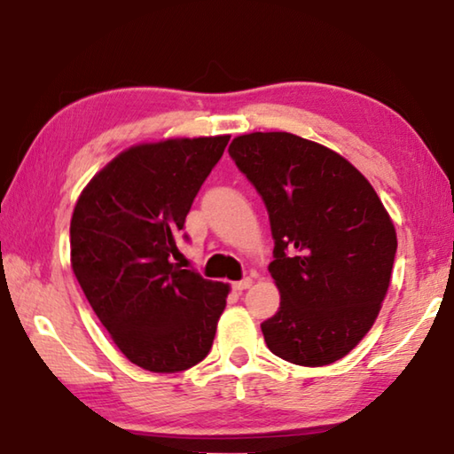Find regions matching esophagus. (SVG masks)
<instances>
[{
  "instance_id": "esophagus-1",
  "label": "esophagus",
  "mask_w": 454,
  "mask_h": 454,
  "mask_svg": "<svg viewBox=\"0 0 454 454\" xmlns=\"http://www.w3.org/2000/svg\"><path fill=\"white\" fill-rule=\"evenodd\" d=\"M250 286H252V278H244L240 282H234V290L236 292H244V290H248Z\"/></svg>"
}]
</instances>
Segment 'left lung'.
Listing matches in <instances>:
<instances>
[{
    "mask_svg": "<svg viewBox=\"0 0 454 454\" xmlns=\"http://www.w3.org/2000/svg\"><path fill=\"white\" fill-rule=\"evenodd\" d=\"M230 156L262 196L268 266L280 309L262 322L276 356L333 364L363 340L390 286L396 230L379 194L340 153L288 132H252Z\"/></svg>",
    "mask_w": 454,
    "mask_h": 454,
    "instance_id": "8db88e82",
    "label": "left lung"
}]
</instances>
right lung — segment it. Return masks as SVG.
<instances>
[{
  "label": "right lung",
  "mask_w": 454,
  "mask_h": 454,
  "mask_svg": "<svg viewBox=\"0 0 454 454\" xmlns=\"http://www.w3.org/2000/svg\"><path fill=\"white\" fill-rule=\"evenodd\" d=\"M230 136L129 145L74 206L70 262L88 302L129 363L180 372L206 358L230 286L170 262L202 182Z\"/></svg>",
  "instance_id": "add662e5"
}]
</instances>
